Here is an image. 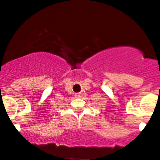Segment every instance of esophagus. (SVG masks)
<instances>
[{
  "instance_id": "esophagus-1",
  "label": "esophagus",
  "mask_w": 160,
  "mask_h": 160,
  "mask_svg": "<svg viewBox=\"0 0 160 160\" xmlns=\"http://www.w3.org/2000/svg\"><path fill=\"white\" fill-rule=\"evenodd\" d=\"M76 97L77 98H80V97H81V95H76Z\"/></svg>"
}]
</instances>
